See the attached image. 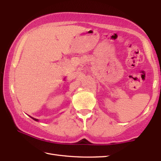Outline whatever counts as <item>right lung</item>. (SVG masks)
<instances>
[{
  "label": "right lung",
  "mask_w": 161,
  "mask_h": 161,
  "mask_svg": "<svg viewBox=\"0 0 161 161\" xmlns=\"http://www.w3.org/2000/svg\"><path fill=\"white\" fill-rule=\"evenodd\" d=\"M30 116V115H29ZM30 118H31L32 119H34V120H35V121H37V122H38L39 121V119H36V118H32V117H31V116H30Z\"/></svg>",
  "instance_id": "obj_1"
}]
</instances>
